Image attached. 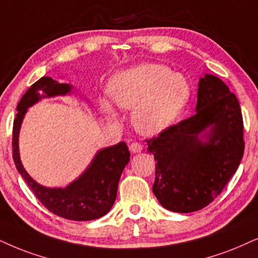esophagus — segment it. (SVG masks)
Segmentation results:
<instances>
[{"instance_id": "obj_1", "label": "esophagus", "mask_w": 258, "mask_h": 258, "mask_svg": "<svg viewBox=\"0 0 258 258\" xmlns=\"http://www.w3.org/2000/svg\"><path fill=\"white\" fill-rule=\"evenodd\" d=\"M143 150V145L139 144V143H132L131 145H130V151L132 153H138Z\"/></svg>"}]
</instances>
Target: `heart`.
Instances as JSON below:
<instances>
[{
    "instance_id": "1",
    "label": "heart",
    "mask_w": 258,
    "mask_h": 258,
    "mask_svg": "<svg viewBox=\"0 0 258 258\" xmlns=\"http://www.w3.org/2000/svg\"><path fill=\"white\" fill-rule=\"evenodd\" d=\"M108 95L120 108L133 110V126L140 135L157 136L180 116L191 88L184 75L172 73L167 65L143 63L113 76ZM100 107L108 118H116L108 100L100 99Z\"/></svg>"
}]
</instances>
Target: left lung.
Segmentation results:
<instances>
[{"label": "left lung", "instance_id": "8db88e82", "mask_svg": "<svg viewBox=\"0 0 258 258\" xmlns=\"http://www.w3.org/2000/svg\"><path fill=\"white\" fill-rule=\"evenodd\" d=\"M197 113L146 140L156 164L152 191L169 211L189 213L221 193L244 153L239 102L219 77L205 74Z\"/></svg>", "mask_w": 258, "mask_h": 258}]
</instances>
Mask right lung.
<instances>
[{
    "mask_svg": "<svg viewBox=\"0 0 258 258\" xmlns=\"http://www.w3.org/2000/svg\"><path fill=\"white\" fill-rule=\"evenodd\" d=\"M73 89L71 84L59 83L51 77H41L32 84L16 107L18 114L13 126V158L18 171L48 211L65 219L88 221L103 217L114 205L120 176L131 156L126 143L120 142L99 150L82 175L63 188L45 187L35 182L25 170L19 152V133L29 107L46 97L70 95Z\"/></svg>",
    "mask_w": 258,
    "mask_h": 258,
    "instance_id": "1",
    "label": "right lung"
}]
</instances>
